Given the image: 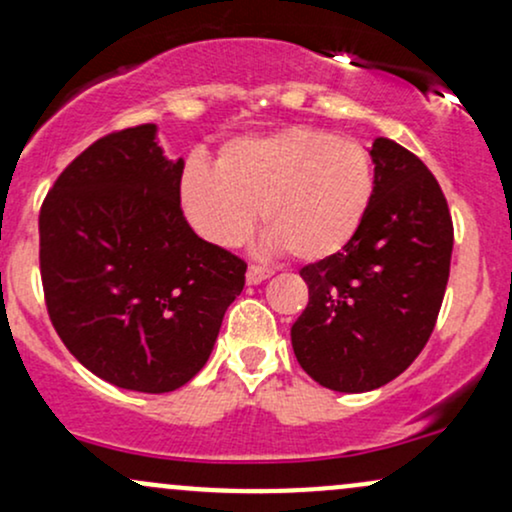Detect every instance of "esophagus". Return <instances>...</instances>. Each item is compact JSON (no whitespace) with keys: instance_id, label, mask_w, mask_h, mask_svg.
Masks as SVG:
<instances>
[{"instance_id":"esophagus-1","label":"esophagus","mask_w":512,"mask_h":512,"mask_svg":"<svg viewBox=\"0 0 512 512\" xmlns=\"http://www.w3.org/2000/svg\"><path fill=\"white\" fill-rule=\"evenodd\" d=\"M269 276H272V269L260 267V264H250V267H248V284L250 286L262 284V281L269 279Z\"/></svg>"}]
</instances>
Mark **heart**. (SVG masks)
<instances>
[{
	"label": "heart",
	"mask_w": 512,
	"mask_h": 512,
	"mask_svg": "<svg viewBox=\"0 0 512 512\" xmlns=\"http://www.w3.org/2000/svg\"><path fill=\"white\" fill-rule=\"evenodd\" d=\"M375 166L356 139L286 127L223 144L214 170L190 161L180 180L187 221L214 245L243 243L260 209L267 243L301 262L342 252L375 199Z\"/></svg>",
	"instance_id": "heart-1"
}]
</instances>
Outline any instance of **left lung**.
Returning a JSON list of instances; mask_svg holds the SVG:
<instances>
[{
  "instance_id": "1",
  "label": "left lung",
  "mask_w": 512,
  "mask_h": 512,
  "mask_svg": "<svg viewBox=\"0 0 512 512\" xmlns=\"http://www.w3.org/2000/svg\"><path fill=\"white\" fill-rule=\"evenodd\" d=\"M375 199L361 233L337 255L305 264L308 305L291 344L315 383L368 392L421 354L450 276L452 219L438 180L419 156L378 137Z\"/></svg>"
}]
</instances>
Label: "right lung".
I'll return each mask as SVG.
<instances>
[{
  "instance_id": "add662e5",
  "label": "right lung",
  "mask_w": 512,
  "mask_h": 512,
  "mask_svg": "<svg viewBox=\"0 0 512 512\" xmlns=\"http://www.w3.org/2000/svg\"><path fill=\"white\" fill-rule=\"evenodd\" d=\"M182 158L156 125L105 134L62 170L40 207V276L60 339L122 390L173 392L202 370L245 264L180 209Z\"/></svg>"
}]
</instances>
